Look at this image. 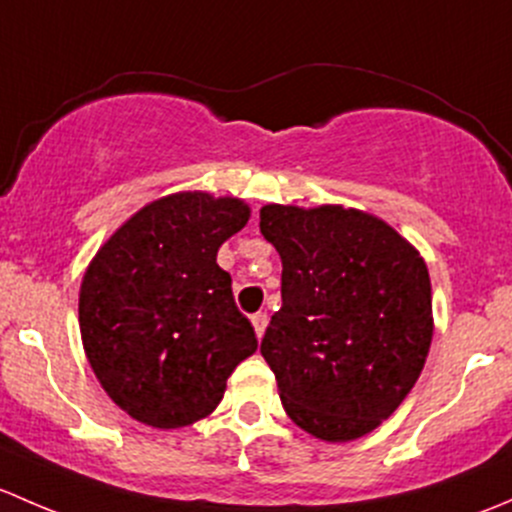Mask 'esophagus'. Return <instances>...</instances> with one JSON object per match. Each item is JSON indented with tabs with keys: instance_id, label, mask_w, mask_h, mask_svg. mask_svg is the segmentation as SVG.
I'll return each instance as SVG.
<instances>
[{
	"instance_id": "esophagus-1",
	"label": "esophagus",
	"mask_w": 512,
	"mask_h": 512,
	"mask_svg": "<svg viewBox=\"0 0 512 512\" xmlns=\"http://www.w3.org/2000/svg\"><path fill=\"white\" fill-rule=\"evenodd\" d=\"M251 325H254L256 337H263V333H266V325H268V315L266 313L251 315Z\"/></svg>"
}]
</instances>
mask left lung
<instances>
[{"label":"left lung","mask_w":512,"mask_h":512,"mask_svg":"<svg viewBox=\"0 0 512 512\" xmlns=\"http://www.w3.org/2000/svg\"><path fill=\"white\" fill-rule=\"evenodd\" d=\"M261 234L283 263V305L261 340L283 409L320 441L362 439L424 370L434 335L426 261L384 219L340 204H266Z\"/></svg>","instance_id":"1"}]
</instances>
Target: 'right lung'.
Listing matches in <instances>:
<instances>
[{"label":"right lung","instance_id":"add662e5","mask_svg":"<svg viewBox=\"0 0 512 512\" xmlns=\"http://www.w3.org/2000/svg\"><path fill=\"white\" fill-rule=\"evenodd\" d=\"M251 207L175 192L138 209L91 258L78 293L83 350L110 399L152 429L217 409L226 379L256 352L217 254Z\"/></svg>","mask_w":512,"mask_h":512}]
</instances>
